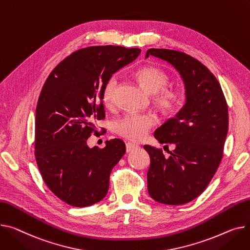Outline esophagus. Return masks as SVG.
I'll use <instances>...</instances> for the list:
<instances>
[{
	"label": "esophagus",
	"mask_w": 250,
	"mask_h": 250,
	"mask_svg": "<svg viewBox=\"0 0 250 250\" xmlns=\"http://www.w3.org/2000/svg\"><path fill=\"white\" fill-rule=\"evenodd\" d=\"M125 146H126V152H127V153L134 152L135 149H138V148L140 147V146H139V145H137V144H132V143H126Z\"/></svg>",
	"instance_id": "esophagus-1"
}]
</instances>
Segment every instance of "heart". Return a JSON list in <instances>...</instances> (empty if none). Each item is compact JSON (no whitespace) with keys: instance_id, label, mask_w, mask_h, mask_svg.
Here are the masks:
<instances>
[{"instance_id":"b5f03b06","label":"heart","mask_w":250,"mask_h":250,"mask_svg":"<svg viewBox=\"0 0 250 250\" xmlns=\"http://www.w3.org/2000/svg\"><path fill=\"white\" fill-rule=\"evenodd\" d=\"M142 85L148 91L155 93V104L164 112H171L179 105L182 93L180 89L168 86L169 75L156 66H143L136 72ZM119 79L111 76L104 84L103 99L105 105L114 103ZM155 125V118L151 114H126L115 124V131L129 141H143L148 130Z\"/></svg>"}]
</instances>
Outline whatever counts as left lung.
I'll return each instance as SVG.
<instances>
[{"mask_svg": "<svg viewBox=\"0 0 250 250\" xmlns=\"http://www.w3.org/2000/svg\"><path fill=\"white\" fill-rule=\"evenodd\" d=\"M149 55L169 62L180 73L186 89V104L175 118L155 131L161 144H175L170 156L148 145L151 158L147 191L155 201L186 204L207 188L223 157L228 131V106L218 80L200 61L170 49H148Z\"/></svg>", "mask_w": 250, "mask_h": 250, "instance_id": "8db88e82", "label": "left lung"}]
</instances>
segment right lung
<instances>
[{"label": "right lung", "instance_id": "obj_1", "mask_svg": "<svg viewBox=\"0 0 250 250\" xmlns=\"http://www.w3.org/2000/svg\"><path fill=\"white\" fill-rule=\"evenodd\" d=\"M139 48L91 46L62 60L49 74L36 107L35 158L47 187L65 203L86 207L102 201L112 168L125 154L120 139L88 147L104 120L105 82L137 59Z\"/></svg>", "mask_w": 250, "mask_h": 250}]
</instances>
